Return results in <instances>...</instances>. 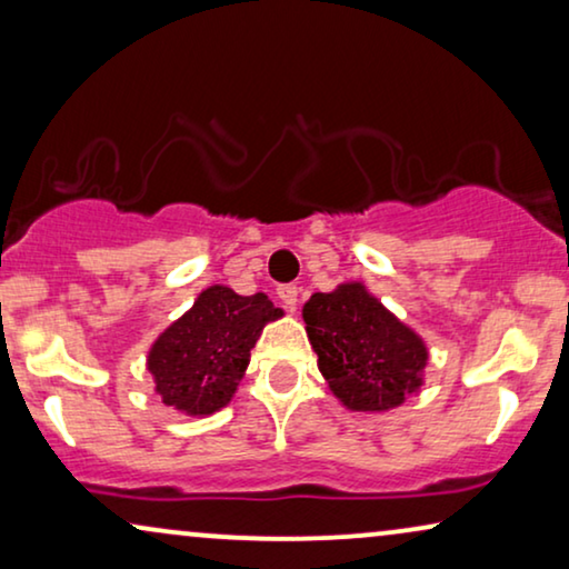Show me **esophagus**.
I'll return each instance as SVG.
<instances>
[{
	"label": "esophagus",
	"instance_id": "esophagus-1",
	"mask_svg": "<svg viewBox=\"0 0 569 569\" xmlns=\"http://www.w3.org/2000/svg\"><path fill=\"white\" fill-rule=\"evenodd\" d=\"M298 287L295 284H279L277 287V298L282 300V306L287 308V310H295V306H298Z\"/></svg>",
	"mask_w": 569,
	"mask_h": 569
}]
</instances>
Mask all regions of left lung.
I'll list each match as a JSON object with an SVG mask.
<instances>
[{"label":"left lung","mask_w":569,"mask_h":569,"mask_svg":"<svg viewBox=\"0 0 569 569\" xmlns=\"http://www.w3.org/2000/svg\"><path fill=\"white\" fill-rule=\"evenodd\" d=\"M318 368L355 411H386L422 386L427 349L362 284L316 292L302 308Z\"/></svg>","instance_id":"obj_1"}]
</instances>
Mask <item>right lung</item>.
Here are the masks:
<instances>
[{"mask_svg":"<svg viewBox=\"0 0 569 569\" xmlns=\"http://www.w3.org/2000/svg\"><path fill=\"white\" fill-rule=\"evenodd\" d=\"M282 316L263 292L209 287L150 349L147 368L168 407L212 415L236 393L261 329Z\"/></svg>","mask_w":569,"mask_h":569,"instance_id":"add662e5","label":"right lung"}]
</instances>
